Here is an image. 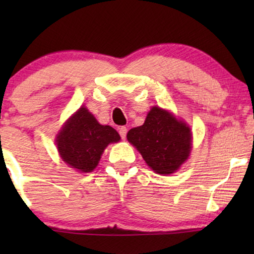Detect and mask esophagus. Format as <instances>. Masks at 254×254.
I'll list each match as a JSON object with an SVG mask.
<instances>
[{"label": "esophagus", "instance_id": "obj_1", "mask_svg": "<svg viewBox=\"0 0 254 254\" xmlns=\"http://www.w3.org/2000/svg\"><path fill=\"white\" fill-rule=\"evenodd\" d=\"M119 134H120L121 138H125V137H126V134H127V128L125 127V126L120 127V128H119Z\"/></svg>", "mask_w": 254, "mask_h": 254}]
</instances>
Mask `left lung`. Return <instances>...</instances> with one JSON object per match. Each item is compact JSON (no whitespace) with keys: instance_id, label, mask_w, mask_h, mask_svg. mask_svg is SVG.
I'll use <instances>...</instances> for the list:
<instances>
[{"instance_id":"1","label":"left lung","mask_w":254,"mask_h":254,"mask_svg":"<svg viewBox=\"0 0 254 254\" xmlns=\"http://www.w3.org/2000/svg\"><path fill=\"white\" fill-rule=\"evenodd\" d=\"M127 140L158 175H172L189 158L192 149L190 126L169 111L154 106L142 126L131 128Z\"/></svg>"}]
</instances>
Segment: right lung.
<instances>
[{"label":"right lung","mask_w":254,"mask_h":254,"mask_svg":"<svg viewBox=\"0 0 254 254\" xmlns=\"http://www.w3.org/2000/svg\"><path fill=\"white\" fill-rule=\"evenodd\" d=\"M120 141L111 126L100 125L86 107H79L57 135V147L65 164L78 172H92L110 143Z\"/></svg>","instance_id":"right-lung-1"}]
</instances>
